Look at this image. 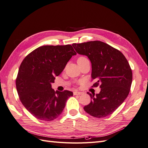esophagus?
<instances>
[{"mask_svg": "<svg viewBox=\"0 0 148 148\" xmlns=\"http://www.w3.org/2000/svg\"><path fill=\"white\" fill-rule=\"evenodd\" d=\"M83 92H79V91H75L73 92V95H82Z\"/></svg>", "mask_w": 148, "mask_h": 148, "instance_id": "34e87169", "label": "esophagus"}]
</instances>
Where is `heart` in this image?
<instances>
[{
  "instance_id": "1",
  "label": "heart",
  "mask_w": 148,
  "mask_h": 148,
  "mask_svg": "<svg viewBox=\"0 0 148 148\" xmlns=\"http://www.w3.org/2000/svg\"><path fill=\"white\" fill-rule=\"evenodd\" d=\"M86 58H85V57H79V59H78V61H79V60H84V59H86Z\"/></svg>"
}]
</instances>
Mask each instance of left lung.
Wrapping results in <instances>:
<instances>
[{
  "mask_svg": "<svg viewBox=\"0 0 148 148\" xmlns=\"http://www.w3.org/2000/svg\"><path fill=\"white\" fill-rule=\"evenodd\" d=\"M78 54L86 56L91 63V77L100 84L99 94L90 96L91 101L84 110L92 117H106L112 114L127 97L132 83V71L123 53L99 41L72 44Z\"/></svg>",
  "mask_w": 148,
  "mask_h": 148,
  "instance_id": "obj_1",
  "label": "left lung"
}]
</instances>
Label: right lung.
<instances>
[{"label":"right lung","mask_w":148,"mask_h":148,"mask_svg":"<svg viewBox=\"0 0 148 148\" xmlns=\"http://www.w3.org/2000/svg\"><path fill=\"white\" fill-rule=\"evenodd\" d=\"M76 54L71 45L43 46L22 62L16 79L17 92L22 104L36 119L51 121L57 118L73 96L70 91H55L51 84Z\"/></svg>","instance_id":"obj_1"}]
</instances>
